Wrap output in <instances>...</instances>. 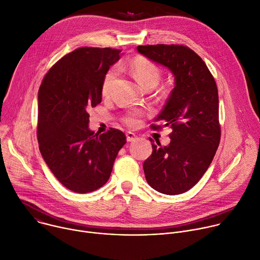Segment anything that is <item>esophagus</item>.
<instances>
[{
  "label": "esophagus",
  "instance_id": "1",
  "mask_svg": "<svg viewBox=\"0 0 260 260\" xmlns=\"http://www.w3.org/2000/svg\"><path fill=\"white\" fill-rule=\"evenodd\" d=\"M137 139H138V137L134 133H131V132L126 133V140H127V142H134Z\"/></svg>",
  "mask_w": 260,
  "mask_h": 260
}]
</instances>
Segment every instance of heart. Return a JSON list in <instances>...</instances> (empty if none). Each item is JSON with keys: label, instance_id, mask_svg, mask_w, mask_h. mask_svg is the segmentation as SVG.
Listing matches in <instances>:
<instances>
[{"label": "heart", "instance_id": "heart-1", "mask_svg": "<svg viewBox=\"0 0 260 260\" xmlns=\"http://www.w3.org/2000/svg\"><path fill=\"white\" fill-rule=\"evenodd\" d=\"M129 69L136 79L146 88L154 87L160 79V70L151 60L144 57H136L129 62ZM117 77V68H110L104 76L102 83V94L107 96L111 88H112L114 81ZM142 112L139 110H132L127 112L123 117L122 121L129 127H136L141 124Z\"/></svg>", "mask_w": 260, "mask_h": 260}]
</instances>
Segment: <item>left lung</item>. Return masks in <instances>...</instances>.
<instances>
[{"mask_svg":"<svg viewBox=\"0 0 260 260\" xmlns=\"http://www.w3.org/2000/svg\"><path fill=\"white\" fill-rule=\"evenodd\" d=\"M138 51L167 67L175 76L173 88L155 121L172 128L171 142L152 143V154L143 169L146 180L169 196L192 188L211 165L220 143L218 89L205 61L183 45H145ZM160 125L152 124L153 129Z\"/></svg>","mask_w":260,"mask_h":260,"instance_id":"obj_1","label":"left lung"}]
</instances>
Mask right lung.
<instances>
[{"instance_id":"right-lung-1","label":"right lung","mask_w":260,"mask_h":260,"mask_svg":"<svg viewBox=\"0 0 260 260\" xmlns=\"http://www.w3.org/2000/svg\"><path fill=\"white\" fill-rule=\"evenodd\" d=\"M121 50L82 47L66 54L44 76L38 92L40 152L68 189L87 193L109 180L125 135L111 127L99 135L88 127V110L102 102L106 72Z\"/></svg>"}]
</instances>
